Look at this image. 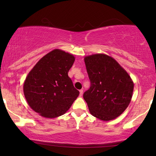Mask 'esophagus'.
Listing matches in <instances>:
<instances>
[{
  "instance_id": "34e87169",
  "label": "esophagus",
  "mask_w": 156,
  "mask_h": 156,
  "mask_svg": "<svg viewBox=\"0 0 156 156\" xmlns=\"http://www.w3.org/2000/svg\"><path fill=\"white\" fill-rule=\"evenodd\" d=\"M83 95V89H81V90H80V97H82Z\"/></svg>"
}]
</instances>
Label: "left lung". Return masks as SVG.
<instances>
[{
    "mask_svg": "<svg viewBox=\"0 0 156 156\" xmlns=\"http://www.w3.org/2000/svg\"><path fill=\"white\" fill-rule=\"evenodd\" d=\"M91 87L83 97L90 114L108 121L120 116L131 102L134 84L116 59L105 54L84 57Z\"/></svg>",
    "mask_w": 156,
    "mask_h": 156,
    "instance_id": "8db88e82",
    "label": "left lung"
}]
</instances>
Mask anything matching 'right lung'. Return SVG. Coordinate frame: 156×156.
I'll return each mask as SVG.
<instances>
[{
	"mask_svg": "<svg viewBox=\"0 0 156 156\" xmlns=\"http://www.w3.org/2000/svg\"><path fill=\"white\" fill-rule=\"evenodd\" d=\"M74 60L73 55L55 49L27 74L23 84L25 99L40 116L50 119L62 116L80 95L68 76Z\"/></svg>",
	"mask_w": 156,
	"mask_h": 156,
	"instance_id": "obj_1",
	"label": "right lung"
}]
</instances>
